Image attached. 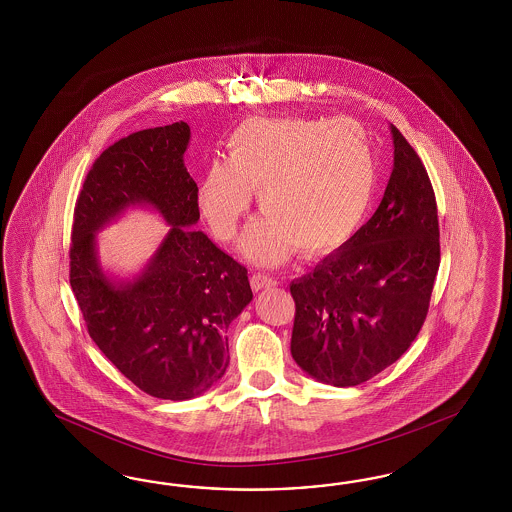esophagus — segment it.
I'll return each mask as SVG.
<instances>
[{
    "instance_id": "esophagus-1",
    "label": "esophagus",
    "mask_w": 512,
    "mask_h": 512,
    "mask_svg": "<svg viewBox=\"0 0 512 512\" xmlns=\"http://www.w3.org/2000/svg\"><path fill=\"white\" fill-rule=\"evenodd\" d=\"M251 289L255 291V293H259V291H263V289H268V287H274L276 285V281L270 278V276H266V274H253L251 278Z\"/></svg>"
}]
</instances>
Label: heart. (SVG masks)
Segmentation results:
<instances>
[{"instance_id":"b5f03b06","label":"heart","mask_w":512,"mask_h":512,"mask_svg":"<svg viewBox=\"0 0 512 512\" xmlns=\"http://www.w3.org/2000/svg\"><path fill=\"white\" fill-rule=\"evenodd\" d=\"M227 150V159L202 172L197 204L214 236L231 242L257 191L266 214L240 244L253 263H281L296 248L311 257L332 253L368 214L377 167L353 122L251 118L234 129Z\"/></svg>"}]
</instances>
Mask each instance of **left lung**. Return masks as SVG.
I'll return each mask as SVG.
<instances>
[{
	"instance_id": "left-lung-1",
	"label": "left lung",
	"mask_w": 512,
	"mask_h": 512,
	"mask_svg": "<svg viewBox=\"0 0 512 512\" xmlns=\"http://www.w3.org/2000/svg\"><path fill=\"white\" fill-rule=\"evenodd\" d=\"M394 165L366 225L291 283V355L313 379L355 387L417 338L439 270L434 189L417 152L390 124Z\"/></svg>"
}]
</instances>
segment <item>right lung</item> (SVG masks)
<instances>
[{
  "label": "right lung",
  "mask_w": 512,
  "mask_h": 512,
  "mask_svg": "<svg viewBox=\"0 0 512 512\" xmlns=\"http://www.w3.org/2000/svg\"><path fill=\"white\" fill-rule=\"evenodd\" d=\"M186 122L114 142L78 195L69 281L103 355L146 394L182 402L214 387L229 366L227 328L253 300L246 266L193 225L197 184L184 165ZM131 207L172 227L139 275L118 279L98 261L96 233Z\"/></svg>",
  "instance_id": "1"
}]
</instances>
